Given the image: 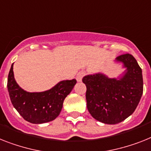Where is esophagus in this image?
<instances>
[{
	"instance_id": "1",
	"label": "esophagus",
	"mask_w": 151,
	"mask_h": 151,
	"mask_svg": "<svg viewBox=\"0 0 151 151\" xmlns=\"http://www.w3.org/2000/svg\"><path fill=\"white\" fill-rule=\"evenodd\" d=\"M85 75H86V73H85L84 71H81V72H79L76 76L77 81H78V82H81V81H82V78H83V77Z\"/></svg>"
}]
</instances>
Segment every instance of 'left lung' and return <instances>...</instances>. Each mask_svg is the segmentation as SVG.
<instances>
[{
    "label": "left lung",
    "mask_w": 151,
    "mask_h": 151,
    "mask_svg": "<svg viewBox=\"0 0 151 151\" xmlns=\"http://www.w3.org/2000/svg\"><path fill=\"white\" fill-rule=\"evenodd\" d=\"M116 60L127 68L119 79L109 78L102 73L83 78L86 86L87 109L93 118L106 124H116L131 115L144 89L141 68L134 56L121 55Z\"/></svg>",
    "instance_id": "left-lung-1"
}]
</instances>
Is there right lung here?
Instances as JSON below:
<instances>
[{"instance_id":"obj_1","label":"right lung","mask_w":151,"mask_h":151,"mask_svg":"<svg viewBox=\"0 0 151 151\" xmlns=\"http://www.w3.org/2000/svg\"><path fill=\"white\" fill-rule=\"evenodd\" d=\"M13 64L8 74L7 86L16 110L26 121L32 123L40 124L54 120L59 115L65 98L73 90L76 80L61 81L49 90L28 93L16 83Z\"/></svg>"}]
</instances>
